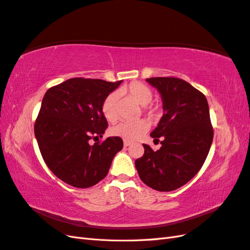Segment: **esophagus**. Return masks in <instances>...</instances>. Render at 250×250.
Returning <instances> with one entry per match:
<instances>
[{
    "label": "esophagus",
    "mask_w": 250,
    "mask_h": 250,
    "mask_svg": "<svg viewBox=\"0 0 250 250\" xmlns=\"http://www.w3.org/2000/svg\"><path fill=\"white\" fill-rule=\"evenodd\" d=\"M130 145H131V143H130V142L124 141V146H125V147H128V146H130Z\"/></svg>",
    "instance_id": "34e87169"
}]
</instances>
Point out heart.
<instances>
[{"label":"heart","mask_w":250,"mask_h":250,"mask_svg":"<svg viewBox=\"0 0 250 250\" xmlns=\"http://www.w3.org/2000/svg\"><path fill=\"white\" fill-rule=\"evenodd\" d=\"M118 94L130 98L141 105L143 112L151 120L155 119L160 113V107L150 103L153 99L152 89L142 82H130L129 84L119 88ZM117 103V94H109L102 103V113L105 120L109 123L116 122L119 118ZM147 128V123L144 120L135 121V122H120L110 128L109 133L112 137H118L125 141H134L144 132H146Z\"/></svg>","instance_id":"obj_1"}]
</instances>
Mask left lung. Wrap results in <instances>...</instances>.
<instances>
[{
    "label": "left lung",
    "mask_w": 250,
    "mask_h": 250,
    "mask_svg": "<svg viewBox=\"0 0 250 250\" xmlns=\"http://www.w3.org/2000/svg\"><path fill=\"white\" fill-rule=\"evenodd\" d=\"M162 95L164 115L151 133L160 142L153 151L143 144L145 152L135 160V168L144 184L156 191L169 192L191 180L206 162L213 142L206 96L190 83L176 77L146 79Z\"/></svg>",
    "instance_id": "left-lung-1"
}]
</instances>
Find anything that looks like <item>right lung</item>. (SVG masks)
<instances>
[{"instance_id": "1", "label": "right lung", "mask_w": 250, "mask_h": 250, "mask_svg": "<svg viewBox=\"0 0 250 250\" xmlns=\"http://www.w3.org/2000/svg\"><path fill=\"white\" fill-rule=\"evenodd\" d=\"M121 82L71 78L44 94L35 138L44 163L65 184L79 188L95 186L107 175L112 158L123 148L118 137L89 144L106 130L102 103Z\"/></svg>"}]
</instances>
